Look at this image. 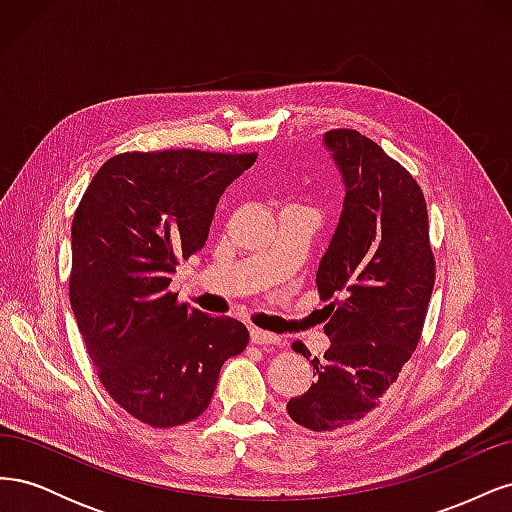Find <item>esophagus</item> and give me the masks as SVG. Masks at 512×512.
Masks as SVG:
<instances>
[{
  "label": "esophagus",
  "instance_id": "1",
  "mask_svg": "<svg viewBox=\"0 0 512 512\" xmlns=\"http://www.w3.org/2000/svg\"><path fill=\"white\" fill-rule=\"evenodd\" d=\"M250 337H252V344H258V346H277L282 342L280 335L269 333V331H260V329H252Z\"/></svg>",
  "mask_w": 512,
  "mask_h": 512
}]
</instances>
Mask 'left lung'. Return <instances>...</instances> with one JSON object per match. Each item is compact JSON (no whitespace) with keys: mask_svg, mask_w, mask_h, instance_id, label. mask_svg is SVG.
Instances as JSON below:
<instances>
[{"mask_svg":"<svg viewBox=\"0 0 512 512\" xmlns=\"http://www.w3.org/2000/svg\"><path fill=\"white\" fill-rule=\"evenodd\" d=\"M322 145L344 183V205L316 284L329 305L331 348L312 359L316 380L288 401L294 423L312 431L346 427L378 406L421 339L436 262L425 196L408 170L354 130H331ZM303 356L309 350L292 346Z\"/></svg>","mask_w":512,"mask_h":512,"instance_id":"obj_1","label":"left lung"}]
</instances>
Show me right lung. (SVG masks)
Masks as SVG:
<instances>
[{"label":"right lung","instance_id":"add662e5","mask_svg":"<svg viewBox=\"0 0 512 512\" xmlns=\"http://www.w3.org/2000/svg\"><path fill=\"white\" fill-rule=\"evenodd\" d=\"M256 153H121L91 179L72 220L70 305L89 359L117 404L151 427L203 414L245 324L168 292L177 260L209 237L215 207Z\"/></svg>","mask_w":512,"mask_h":512}]
</instances>
